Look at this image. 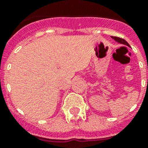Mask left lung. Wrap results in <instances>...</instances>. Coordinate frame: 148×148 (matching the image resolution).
Here are the masks:
<instances>
[{"label":"left lung","instance_id":"obj_1","mask_svg":"<svg viewBox=\"0 0 148 148\" xmlns=\"http://www.w3.org/2000/svg\"><path fill=\"white\" fill-rule=\"evenodd\" d=\"M112 38L114 39V40H116V42L119 43V44H123V45H125V46H127V47H130V44H128V43L127 42L126 40H124V39L120 38H118V37H114V36H112Z\"/></svg>","mask_w":148,"mask_h":148}]
</instances>
